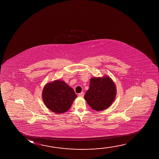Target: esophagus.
<instances>
[{
    "label": "esophagus",
    "mask_w": 159,
    "mask_h": 159,
    "mask_svg": "<svg viewBox=\"0 0 159 159\" xmlns=\"http://www.w3.org/2000/svg\"><path fill=\"white\" fill-rule=\"evenodd\" d=\"M78 96L79 97H84V93L83 92H81V93L79 94Z\"/></svg>",
    "instance_id": "1"
}]
</instances>
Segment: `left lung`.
Wrapping results in <instances>:
<instances>
[{
  "mask_svg": "<svg viewBox=\"0 0 159 159\" xmlns=\"http://www.w3.org/2000/svg\"><path fill=\"white\" fill-rule=\"evenodd\" d=\"M116 96V87L110 78L105 75L103 78L94 77L91 79L89 89L85 99L92 109L100 111L111 106Z\"/></svg>",
  "mask_w": 159,
  "mask_h": 159,
  "instance_id": "obj_1",
  "label": "left lung"
}]
</instances>
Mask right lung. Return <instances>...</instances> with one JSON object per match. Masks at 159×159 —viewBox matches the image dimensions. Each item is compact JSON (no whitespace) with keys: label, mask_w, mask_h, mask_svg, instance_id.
<instances>
[{"label":"right lung","mask_w":159,"mask_h":159,"mask_svg":"<svg viewBox=\"0 0 159 159\" xmlns=\"http://www.w3.org/2000/svg\"><path fill=\"white\" fill-rule=\"evenodd\" d=\"M76 97L72 87L60 80L47 84L42 92V99L46 107L57 113L68 111Z\"/></svg>","instance_id":"obj_1"}]
</instances>
